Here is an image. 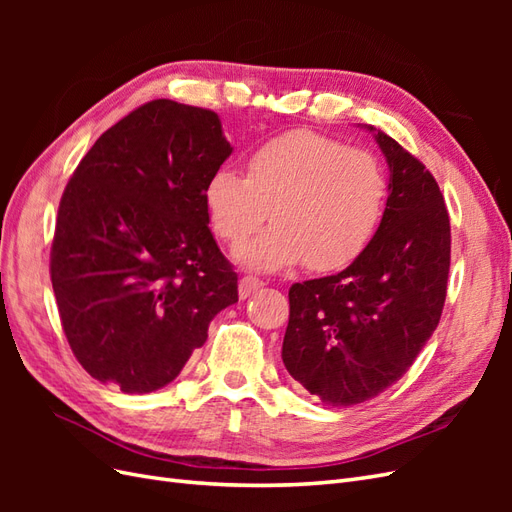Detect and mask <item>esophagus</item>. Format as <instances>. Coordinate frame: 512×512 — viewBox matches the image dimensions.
<instances>
[{
	"mask_svg": "<svg viewBox=\"0 0 512 512\" xmlns=\"http://www.w3.org/2000/svg\"><path fill=\"white\" fill-rule=\"evenodd\" d=\"M262 286H265V284H262V280H258V277L245 275V277H241V282H239V297L247 299V297H250V294H254Z\"/></svg>",
	"mask_w": 512,
	"mask_h": 512,
	"instance_id": "1",
	"label": "esophagus"
}]
</instances>
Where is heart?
<instances>
[{
  "instance_id": "heart-1",
  "label": "heart",
  "mask_w": 512,
  "mask_h": 512,
  "mask_svg": "<svg viewBox=\"0 0 512 512\" xmlns=\"http://www.w3.org/2000/svg\"><path fill=\"white\" fill-rule=\"evenodd\" d=\"M386 175L363 149L335 138L294 130L256 149L245 179L220 168L205 183L211 230L239 245L237 260L258 271L299 265L327 273L348 267L374 239L386 207Z\"/></svg>"
}]
</instances>
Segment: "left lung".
Returning a JSON list of instances; mask_svg holds the SVG:
<instances>
[{
	"mask_svg": "<svg viewBox=\"0 0 512 512\" xmlns=\"http://www.w3.org/2000/svg\"><path fill=\"white\" fill-rule=\"evenodd\" d=\"M367 130L391 170L376 235L344 271L288 290L284 365L337 408L363 404L406 374L438 327L451 269V222L436 179L389 134Z\"/></svg>",
	"mask_w": 512,
	"mask_h": 512,
	"instance_id": "1",
	"label": "left lung"
}]
</instances>
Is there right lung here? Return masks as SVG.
Returning <instances> with one entry per match:
<instances>
[{"label": "right lung", "mask_w": 512, "mask_h": 512, "mask_svg": "<svg viewBox=\"0 0 512 512\" xmlns=\"http://www.w3.org/2000/svg\"><path fill=\"white\" fill-rule=\"evenodd\" d=\"M232 153L207 108L153 100L108 128L61 196L51 282L68 344L123 393L173 382L239 301L205 183Z\"/></svg>", "instance_id": "right-lung-1"}]
</instances>
